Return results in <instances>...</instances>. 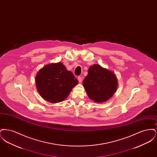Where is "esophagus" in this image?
Instances as JSON below:
<instances>
[{
  "label": "esophagus",
  "instance_id": "1",
  "mask_svg": "<svg viewBox=\"0 0 157 157\" xmlns=\"http://www.w3.org/2000/svg\"><path fill=\"white\" fill-rule=\"evenodd\" d=\"M78 81L79 82H82V77H81V76H78Z\"/></svg>",
  "mask_w": 157,
  "mask_h": 157
}]
</instances>
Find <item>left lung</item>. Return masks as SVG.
I'll return each instance as SVG.
<instances>
[{
    "label": "left lung",
    "instance_id": "left-lung-1",
    "mask_svg": "<svg viewBox=\"0 0 157 157\" xmlns=\"http://www.w3.org/2000/svg\"><path fill=\"white\" fill-rule=\"evenodd\" d=\"M83 85L88 97L100 103L112 97L118 86L115 74L99 65H94L89 68Z\"/></svg>",
    "mask_w": 157,
    "mask_h": 157
}]
</instances>
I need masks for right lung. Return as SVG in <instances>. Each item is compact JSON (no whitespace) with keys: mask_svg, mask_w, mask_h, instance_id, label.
<instances>
[{"mask_svg":"<svg viewBox=\"0 0 157 157\" xmlns=\"http://www.w3.org/2000/svg\"><path fill=\"white\" fill-rule=\"evenodd\" d=\"M36 85L40 96L51 103L65 100L78 83L73 73L60 62L46 65L36 76Z\"/></svg>","mask_w":157,"mask_h":157,"instance_id":"add662e5","label":"right lung"}]
</instances>
